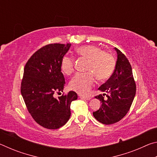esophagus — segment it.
Instances as JSON below:
<instances>
[{
  "instance_id": "esophagus-1",
  "label": "esophagus",
  "mask_w": 157,
  "mask_h": 157,
  "mask_svg": "<svg viewBox=\"0 0 157 157\" xmlns=\"http://www.w3.org/2000/svg\"><path fill=\"white\" fill-rule=\"evenodd\" d=\"M79 98H82V99H84V100H89L91 99V97H89V96H84V95H79Z\"/></svg>"
}]
</instances>
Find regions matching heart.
<instances>
[{
    "mask_svg": "<svg viewBox=\"0 0 157 157\" xmlns=\"http://www.w3.org/2000/svg\"><path fill=\"white\" fill-rule=\"evenodd\" d=\"M79 57L87 60L86 71L89 72L78 73L69 83V87L79 94H88L95 82V76L98 79H105L112 75L116 67V62L112 55L102 51L94 45H85L75 50ZM61 69L66 75L74 71V60L70 57H63L61 61Z\"/></svg>",
    "mask_w": 157,
    "mask_h": 157,
    "instance_id": "b5f03b06",
    "label": "heart"
}]
</instances>
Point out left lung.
Returning a JSON list of instances; mask_svg holds the SVG:
<instances>
[{
    "instance_id": "8db88e82",
    "label": "left lung",
    "mask_w": 157,
    "mask_h": 157,
    "mask_svg": "<svg viewBox=\"0 0 157 157\" xmlns=\"http://www.w3.org/2000/svg\"><path fill=\"white\" fill-rule=\"evenodd\" d=\"M116 67L108 80L98 88L100 91L107 93L95 98L100 100L99 109L93 113L95 118L100 123L111 124L120 121L128 112L136 95V84L133 77L132 69L128 59L116 48Z\"/></svg>"
}]
</instances>
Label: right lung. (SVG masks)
I'll use <instances>...</instances> for the list:
<instances>
[{"instance_id": "right-lung-1", "label": "right lung", "mask_w": 157, "mask_h": 157, "mask_svg": "<svg viewBox=\"0 0 157 157\" xmlns=\"http://www.w3.org/2000/svg\"><path fill=\"white\" fill-rule=\"evenodd\" d=\"M71 44H52L33 55L24 68L21 92L30 115L45 128L56 129L67 123L71 104L78 99L75 91L55 98V92H63L65 79L61 61Z\"/></svg>"}]
</instances>
